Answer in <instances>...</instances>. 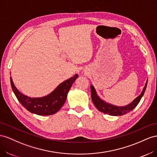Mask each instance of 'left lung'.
<instances>
[{"mask_svg":"<svg viewBox=\"0 0 157 157\" xmlns=\"http://www.w3.org/2000/svg\"><path fill=\"white\" fill-rule=\"evenodd\" d=\"M147 81L145 83V86L143 88L141 93L137 98H136L131 103L124 106H118L113 105L102 101L101 98L97 95L95 88L93 86H91V98L94 105L96 108L102 113L106 114H109L111 116H122L126 114L129 112L132 111L133 109H135L136 106L140 102L141 98L144 95L145 89L147 87Z\"/></svg>","mask_w":157,"mask_h":157,"instance_id":"obj_1","label":"left lung"}]
</instances>
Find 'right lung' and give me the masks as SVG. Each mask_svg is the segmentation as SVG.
Listing matches in <instances>:
<instances>
[{
  "label": "right lung",
  "instance_id": "right-lung-1",
  "mask_svg": "<svg viewBox=\"0 0 157 157\" xmlns=\"http://www.w3.org/2000/svg\"><path fill=\"white\" fill-rule=\"evenodd\" d=\"M78 75L61 83L55 90L48 95L39 98H31L21 93L15 87L10 77V83L13 92L21 105L30 113L40 116H48L57 113L63 106L70 89L78 78Z\"/></svg>",
  "mask_w": 157,
  "mask_h": 157
}]
</instances>
